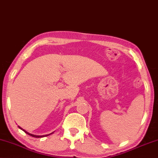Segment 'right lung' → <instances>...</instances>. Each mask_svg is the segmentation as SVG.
<instances>
[{
    "label": "right lung",
    "mask_w": 158,
    "mask_h": 158,
    "mask_svg": "<svg viewBox=\"0 0 158 158\" xmlns=\"http://www.w3.org/2000/svg\"><path fill=\"white\" fill-rule=\"evenodd\" d=\"M19 127L21 129V130H22L24 132H26V134L27 135H30V136H31V137H37V138H39V137H46V136H48V135H50L51 134H52V133H51V134H48V135H33V134H31V133H29V132H26V130H24L23 128H21V127H20L19 126Z\"/></svg>",
    "instance_id": "1"
}]
</instances>
